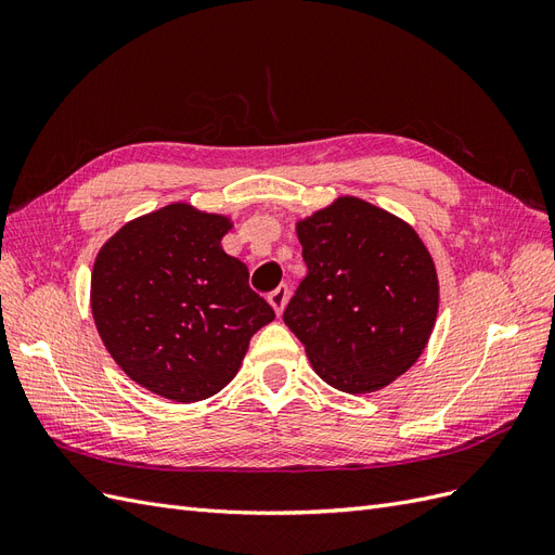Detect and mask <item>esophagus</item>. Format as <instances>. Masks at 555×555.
Masks as SVG:
<instances>
[{
	"label": "esophagus",
	"mask_w": 555,
	"mask_h": 555,
	"mask_svg": "<svg viewBox=\"0 0 555 555\" xmlns=\"http://www.w3.org/2000/svg\"><path fill=\"white\" fill-rule=\"evenodd\" d=\"M287 300H289V287H287V284H280L278 289H273L271 294H268V304H271V308L275 310L278 317L284 312V308H287Z\"/></svg>",
	"instance_id": "obj_1"
}]
</instances>
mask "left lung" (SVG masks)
<instances>
[{
    "mask_svg": "<svg viewBox=\"0 0 555 555\" xmlns=\"http://www.w3.org/2000/svg\"><path fill=\"white\" fill-rule=\"evenodd\" d=\"M308 275L284 324L333 389L373 393L424 354L440 308L438 271L418 233L359 196L296 222Z\"/></svg>",
    "mask_w": 555,
    "mask_h": 555,
    "instance_id": "8db88e82",
    "label": "left lung"
}]
</instances>
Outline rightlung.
Wrapping results in <instances>:
<instances>
[{"label":"right lung","mask_w":555,"mask_h":555,"mask_svg":"<svg viewBox=\"0 0 555 555\" xmlns=\"http://www.w3.org/2000/svg\"><path fill=\"white\" fill-rule=\"evenodd\" d=\"M233 220L188 201L133 217L99 247L90 308L120 371L173 402L236 377L249 338L275 319L247 268L222 249Z\"/></svg>","instance_id":"1"}]
</instances>
